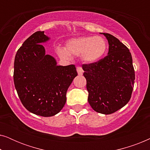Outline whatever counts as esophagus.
<instances>
[{
	"label": "esophagus",
	"mask_w": 150,
	"mask_h": 150,
	"mask_svg": "<svg viewBox=\"0 0 150 150\" xmlns=\"http://www.w3.org/2000/svg\"><path fill=\"white\" fill-rule=\"evenodd\" d=\"M76 70H77L78 74H79V75H83L84 71L81 66H78L76 67Z\"/></svg>",
	"instance_id": "1"
}]
</instances>
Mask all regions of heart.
Listing matches in <instances>:
<instances>
[{"label":"heart","mask_w":150,"mask_h":150,"mask_svg":"<svg viewBox=\"0 0 150 150\" xmlns=\"http://www.w3.org/2000/svg\"><path fill=\"white\" fill-rule=\"evenodd\" d=\"M106 50V42L100 36L81 37L71 39L66 44L65 49L59 48L57 52L63 59L71 56H81L86 63H92L102 57Z\"/></svg>","instance_id":"b5f03b06"}]
</instances>
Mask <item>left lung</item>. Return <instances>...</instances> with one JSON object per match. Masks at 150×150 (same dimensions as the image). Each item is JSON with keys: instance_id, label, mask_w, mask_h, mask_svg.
Listing matches in <instances>:
<instances>
[{"instance_id": "obj_1", "label": "left lung", "mask_w": 150, "mask_h": 150, "mask_svg": "<svg viewBox=\"0 0 150 150\" xmlns=\"http://www.w3.org/2000/svg\"><path fill=\"white\" fill-rule=\"evenodd\" d=\"M102 34L109 45L108 55L82 67L90 106L99 113L108 115L124 107L130 100L135 74L129 49L112 35Z\"/></svg>"}]
</instances>
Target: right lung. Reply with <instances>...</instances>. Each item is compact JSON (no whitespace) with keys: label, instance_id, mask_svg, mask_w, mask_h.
Wrapping results in <instances>:
<instances>
[{"label":"right lung","instance_id":"right-lung-1","mask_svg":"<svg viewBox=\"0 0 150 150\" xmlns=\"http://www.w3.org/2000/svg\"><path fill=\"white\" fill-rule=\"evenodd\" d=\"M48 40L44 31L35 32L18 49L14 60L13 81L20 101L28 111L42 117L61 111L78 74L74 65H57L52 56L45 54L41 44Z\"/></svg>","mask_w":150,"mask_h":150}]
</instances>
